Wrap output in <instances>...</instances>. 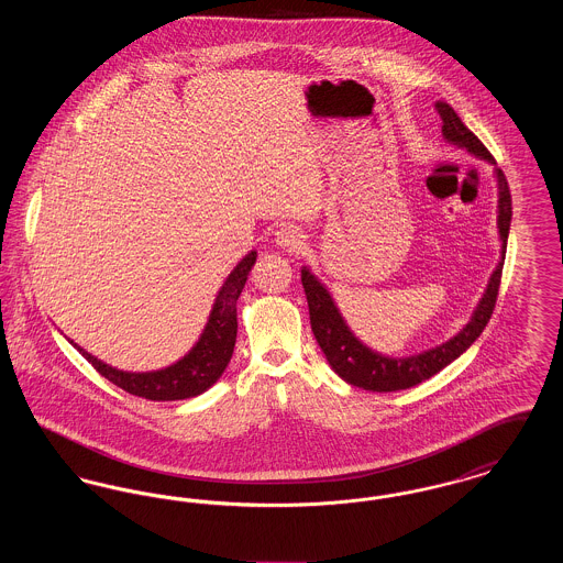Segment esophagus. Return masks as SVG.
<instances>
[{"mask_svg": "<svg viewBox=\"0 0 563 563\" xmlns=\"http://www.w3.org/2000/svg\"><path fill=\"white\" fill-rule=\"evenodd\" d=\"M274 239L280 249L287 251H299L303 246V234L295 225H283L280 230H276Z\"/></svg>", "mask_w": 563, "mask_h": 563, "instance_id": "1", "label": "esophagus"}]
</instances>
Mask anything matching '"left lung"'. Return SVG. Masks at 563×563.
<instances>
[{"instance_id": "left-lung-1", "label": "left lung", "mask_w": 563, "mask_h": 563, "mask_svg": "<svg viewBox=\"0 0 563 563\" xmlns=\"http://www.w3.org/2000/svg\"><path fill=\"white\" fill-rule=\"evenodd\" d=\"M437 109L443 120V126H441L443 139L460 150H466L471 156L489 162L494 166V177H496V186H498L496 225H498V239H500V262L492 272L482 299L471 314V321L466 322L454 338H450L448 342H443L434 349L409 354V356H388V354L369 349L365 342H361L354 335V331L350 329L349 322L342 317L333 295L324 287V283H321L308 266L301 268V285H303L306 299H308L310 324H312L314 338L321 346L329 367L344 382H349L356 388H363V390H372V393L405 390V388H411V386L429 379L432 375L439 374L443 367H448L460 354H464L466 350L471 349L473 342L482 335L485 324L494 312L496 297H498L500 276H503V266H505V253H507V239H509L510 217H512L509 184H507L505 173L496 166V161L487 152V147L464 126V122L457 118L454 109L443 101L437 103Z\"/></svg>"}]
</instances>
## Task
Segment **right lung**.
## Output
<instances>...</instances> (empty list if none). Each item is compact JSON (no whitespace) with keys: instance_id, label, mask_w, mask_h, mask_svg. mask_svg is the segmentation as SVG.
<instances>
[{"instance_id":"add662e5","label":"right lung","mask_w":563,"mask_h":563,"mask_svg":"<svg viewBox=\"0 0 563 563\" xmlns=\"http://www.w3.org/2000/svg\"><path fill=\"white\" fill-rule=\"evenodd\" d=\"M257 251H251L236 264V268L228 274L221 289L214 297L211 314L207 324L196 340V344L175 363L168 367L154 369V372H124L111 367L106 361L92 356L88 350L78 346L74 340L69 344L78 349L81 356L103 375L111 384L120 386L122 390L131 393L134 397H143L150 401H181L191 399L209 390L214 382L223 375L234 344H236V301L241 297L249 272L255 266Z\"/></svg>"}]
</instances>
